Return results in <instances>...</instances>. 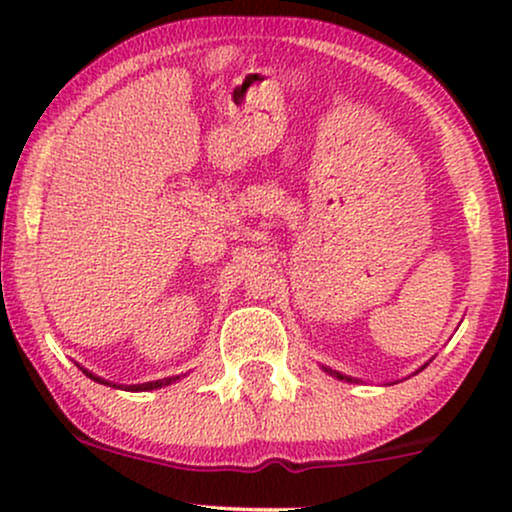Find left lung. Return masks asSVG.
Wrapping results in <instances>:
<instances>
[{"instance_id":"obj_1","label":"left lung","mask_w":512,"mask_h":512,"mask_svg":"<svg viewBox=\"0 0 512 512\" xmlns=\"http://www.w3.org/2000/svg\"><path fill=\"white\" fill-rule=\"evenodd\" d=\"M426 366H421L419 370H424ZM322 370H325V373H330L332 378H337V380H346V383H358L356 378H351V375H342L339 373V370H332V368H327V366H322ZM419 370H416V373H419Z\"/></svg>"}]
</instances>
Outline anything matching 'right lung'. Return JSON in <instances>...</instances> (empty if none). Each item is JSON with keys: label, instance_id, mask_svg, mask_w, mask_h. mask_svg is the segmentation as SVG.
Segmentation results:
<instances>
[{"label": "right lung", "instance_id": "obj_1", "mask_svg": "<svg viewBox=\"0 0 512 512\" xmlns=\"http://www.w3.org/2000/svg\"><path fill=\"white\" fill-rule=\"evenodd\" d=\"M84 370V373L88 375V378L91 380H96V383H101V385H113L115 387V383H108V380H103V378H98V375H93L91 370H86V368H81ZM175 380H180V375H173V378H163V380H154V383H142V385H125V390H132V392H146V390H158V387H166V385H173ZM122 387V385H120Z\"/></svg>", "mask_w": 512, "mask_h": 512}]
</instances>
